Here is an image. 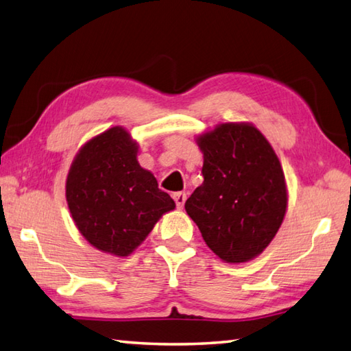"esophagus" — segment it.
I'll use <instances>...</instances> for the list:
<instances>
[{"mask_svg": "<svg viewBox=\"0 0 351 351\" xmlns=\"http://www.w3.org/2000/svg\"><path fill=\"white\" fill-rule=\"evenodd\" d=\"M173 199H175L176 206L181 210V208H184L185 200H187V195H185V193H182V191H178V193H175V195H173Z\"/></svg>", "mask_w": 351, "mask_h": 351, "instance_id": "1", "label": "esophagus"}]
</instances>
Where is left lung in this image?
Wrapping results in <instances>:
<instances>
[{
  "mask_svg": "<svg viewBox=\"0 0 351 351\" xmlns=\"http://www.w3.org/2000/svg\"><path fill=\"white\" fill-rule=\"evenodd\" d=\"M204 182L185 202L208 247L230 264L271 243L287 213L285 175L271 145L252 123H220L197 137Z\"/></svg>",
  "mask_w": 351,
  "mask_h": 351,
  "instance_id": "left-lung-1",
  "label": "left lung"
}]
</instances>
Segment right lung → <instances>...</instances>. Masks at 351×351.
Returning <instances> with one entry per match:
<instances>
[{
    "label": "right lung",
    "instance_id": "obj_1",
    "mask_svg": "<svg viewBox=\"0 0 351 351\" xmlns=\"http://www.w3.org/2000/svg\"><path fill=\"white\" fill-rule=\"evenodd\" d=\"M138 145L113 126L80 149L66 180L75 226L93 247L128 256L175 202L137 161Z\"/></svg>",
    "mask_w": 351,
    "mask_h": 351
}]
</instances>
